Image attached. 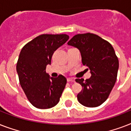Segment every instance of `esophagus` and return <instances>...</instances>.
Wrapping results in <instances>:
<instances>
[{"instance_id": "esophagus-1", "label": "esophagus", "mask_w": 131, "mask_h": 131, "mask_svg": "<svg viewBox=\"0 0 131 131\" xmlns=\"http://www.w3.org/2000/svg\"><path fill=\"white\" fill-rule=\"evenodd\" d=\"M67 82H75V80H74L73 78H67Z\"/></svg>"}]
</instances>
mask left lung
Masks as SVG:
<instances>
[{"label": "left lung", "instance_id": "obj_1", "mask_svg": "<svg viewBox=\"0 0 131 131\" xmlns=\"http://www.w3.org/2000/svg\"><path fill=\"white\" fill-rule=\"evenodd\" d=\"M67 44L79 49L83 65L87 66L91 73L86 81L75 80L83 88L78 94V101L88 107L101 105L108 98L117 79L119 62L114 47L92 33L77 35Z\"/></svg>", "mask_w": 131, "mask_h": 131}]
</instances>
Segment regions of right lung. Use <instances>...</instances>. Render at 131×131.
I'll return each instance as SVG.
<instances>
[{
	"instance_id": "add662e5",
	"label": "right lung",
	"mask_w": 131,
	"mask_h": 131,
	"mask_svg": "<svg viewBox=\"0 0 131 131\" xmlns=\"http://www.w3.org/2000/svg\"><path fill=\"white\" fill-rule=\"evenodd\" d=\"M67 35H41L21 49L16 70L20 85L30 103L39 109L56 105L63 92L67 79L62 75L50 77L46 67L51 64L53 52L67 41Z\"/></svg>"
}]
</instances>
